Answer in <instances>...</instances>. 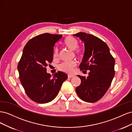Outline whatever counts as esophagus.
<instances>
[{
	"instance_id": "obj_1",
	"label": "esophagus",
	"mask_w": 132,
	"mask_h": 132,
	"mask_svg": "<svg viewBox=\"0 0 132 132\" xmlns=\"http://www.w3.org/2000/svg\"><path fill=\"white\" fill-rule=\"evenodd\" d=\"M75 77V75H68V78H73Z\"/></svg>"
}]
</instances>
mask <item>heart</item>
Instances as JSON below:
<instances>
[{"label": "heart", "mask_w": 132, "mask_h": 132, "mask_svg": "<svg viewBox=\"0 0 132 132\" xmlns=\"http://www.w3.org/2000/svg\"><path fill=\"white\" fill-rule=\"evenodd\" d=\"M64 44L68 48L71 50H75L78 46V41L75 37L72 36L67 37L64 41ZM76 53L79 54L80 53V50H77L76 51ZM59 56L58 50L55 49L53 57L54 59H56ZM77 66V63L75 61H67L62 63L61 64L58 65V69L64 72L70 73H71L73 70L74 68Z\"/></svg>", "instance_id": "obj_1"}]
</instances>
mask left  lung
I'll list each match as a JSON object with an SVG mask.
<instances>
[{
    "instance_id": "1",
    "label": "left lung",
    "mask_w": 132,
    "mask_h": 132,
    "mask_svg": "<svg viewBox=\"0 0 132 132\" xmlns=\"http://www.w3.org/2000/svg\"><path fill=\"white\" fill-rule=\"evenodd\" d=\"M73 35L80 38L85 45L80 69L90 70L87 77L78 75L81 82L76 92L83 101L96 102L103 96L111 84L115 74L114 59L107 44L101 39L82 32Z\"/></svg>"
}]
</instances>
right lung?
<instances>
[{"mask_svg":"<svg viewBox=\"0 0 132 132\" xmlns=\"http://www.w3.org/2000/svg\"><path fill=\"white\" fill-rule=\"evenodd\" d=\"M62 35L45 33L27 42L18 65L19 79L26 95L39 103L52 101L57 96L68 76L62 71L53 77L47 73L46 67L53 61L55 43Z\"/></svg>","mask_w":132,"mask_h":132,"instance_id":"right-lung-1","label":"right lung"}]
</instances>
